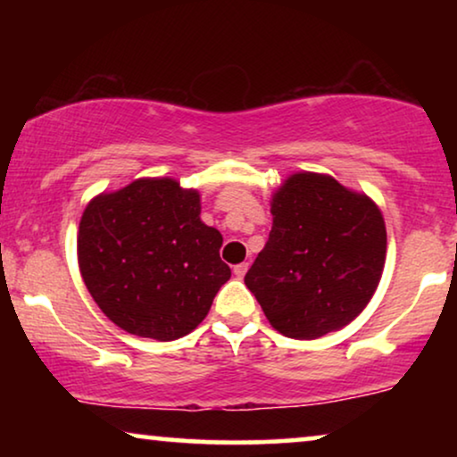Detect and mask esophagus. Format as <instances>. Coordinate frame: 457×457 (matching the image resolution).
<instances>
[{"label": "esophagus", "instance_id": "1", "mask_svg": "<svg viewBox=\"0 0 457 457\" xmlns=\"http://www.w3.org/2000/svg\"><path fill=\"white\" fill-rule=\"evenodd\" d=\"M247 268H249V264L247 262H241V264H237L235 268H233V272H235V277H245V272H247Z\"/></svg>", "mask_w": 457, "mask_h": 457}]
</instances>
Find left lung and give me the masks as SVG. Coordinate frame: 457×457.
I'll return each mask as SVG.
<instances>
[{
	"mask_svg": "<svg viewBox=\"0 0 457 457\" xmlns=\"http://www.w3.org/2000/svg\"><path fill=\"white\" fill-rule=\"evenodd\" d=\"M272 230L245 274L274 328L316 339L345 327L377 291L385 220L366 195L335 179L299 172L272 197Z\"/></svg>",
	"mask_w": 457,
	"mask_h": 457,
	"instance_id": "1",
	"label": "left lung"
}]
</instances>
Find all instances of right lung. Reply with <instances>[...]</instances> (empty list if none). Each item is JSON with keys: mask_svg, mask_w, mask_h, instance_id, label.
<instances>
[{"mask_svg": "<svg viewBox=\"0 0 457 457\" xmlns=\"http://www.w3.org/2000/svg\"><path fill=\"white\" fill-rule=\"evenodd\" d=\"M222 235L199 218L197 191L139 179L102 193L79 227V266L99 310L130 335L174 341L208 316L230 278Z\"/></svg>", "mask_w": 457, "mask_h": 457, "instance_id": "obj_1", "label": "right lung"}]
</instances>
